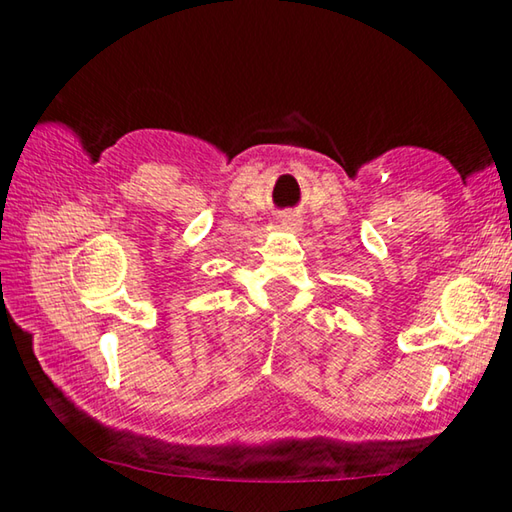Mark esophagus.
Masks as SVG:
<instances>
[{"label":"esophagus","instance_id":"34e87169","mask_svg":"<svg viewBox=\"0 0 512 512\" xmlns=\"http://www.w3.org/2000/svg\"><path fill=\"white\" fill-rule=\"evenodd\" d=\"M280 223H282V228H287V230H300V219L293 214L280 216Z\"/></svg>","mask_w":512,"mask_h":512}]
</instances>
